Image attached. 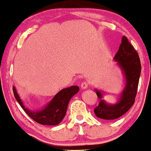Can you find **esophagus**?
Segmentation results:
<instances>
[{
  "instance_id": "34e87169",
  "label": "esophagus",
  "mask_w": 151,
  "mask_h": 151,
  "mask_svg": "<svg viewBox=\"0 0 151 151\" xmlns=\"http://www.w3.org/2000/svg\"><path fill=\"white\" fill-rule=\"evenodd\" d=\"M88 84L86 82H83V83H81V88L82 89H87L88 88Z\"/></svg>"
}]
</instances>
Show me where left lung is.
I'll return each mask as SVG.
<instances>
[{
	"label": "left lung",
	"mask_w": 151,
	"mask_h": 151,
	"mask_svg": "<svg viewBox=\"0 0 151 151\" xmlns=\"http://www.w3.org/2000/svg\"><path fill=\"white\" fill-rule=\"evenodd\" d=\"M114 60L117 62V65L122 71L125 86L121 91L120 98L114 104H107L103 99L102 91L94 89L100 99L99 105L94 109V113L98 118L105 120L116 119L131 109L134 104L141 72L139 56L125 36H123L119 49Z\"/></svg>",
	"instance_id": "1"
}]
</instances>
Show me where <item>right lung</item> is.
Listing matches in <instances>:
<instances>
[{"label": "right lung", "instance_id": "right-lung-1", "mask_svg": "<svg viewBox=\"0 0 151 151\" xmlns=\"http://www.w3.org/2000/svg\"><path fill=\"white\" fill-rule=\"evenodd\" d=\"M13 90L15 99L32 120L42 125L55 126L63 120L69 102L72 96L78 93L79 88L78 86H72L62 89L42 109L36 111L26 108L15 86L13 87Z\"/></svg>", "mask_w": 151, "mask_h": 151}]
</instances>
